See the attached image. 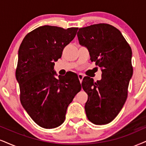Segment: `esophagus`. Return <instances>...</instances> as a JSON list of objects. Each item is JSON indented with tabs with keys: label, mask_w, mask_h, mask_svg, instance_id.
Listing matches in <instances>:
<instances>
[{
	"label": "esophagus",
	"mask_w": 146,
	"mask_h": 146,
	"mask_svg": "<svg viewBox=\"0 0 146 146\" xmlns=\"http://www.w3.org/2000/svg\"><path fill=\"white\" fill-rule=\"evenodd\" d=\"M84 75H83L82 74H81V73L78 74V78H79V81H80L81 83L82 82V80H83V79H84Z\"/></svg>",
	"instance_id": "obj_1"
}]
</instances>
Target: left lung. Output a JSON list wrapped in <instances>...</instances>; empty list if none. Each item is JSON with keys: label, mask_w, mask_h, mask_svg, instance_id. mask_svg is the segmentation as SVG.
<instances>
[{"label": "left lung", "mask_w": 146, "mask_h": 146, "mask_svg": "<svg viewBox=\"0 0 146 146\" xmlns=\"http://www.w3.org/2000/svg\"><path fill=\"white\" fill-rule=\"evenodd\" d=\"M80 45L89 51L90 60L100 67L102 79L85 77L82 88L88 94L87 117L96 125L111 122L122 109L133 75L132 51L119 29L106 23L79 29Z\"/></svg>", "instance_id": "left-lung-1"}]
</instances>
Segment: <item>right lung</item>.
<instances>
[{
    "label": "right lung",
    "mask_w": 146,
    "mask_h": 146,
    "mask_svg": "<svg viewBox=\"0 0 146 146\" xmlns=\"http://www.w3.org/2000/svg\"><path fill=\"white\" fill-rule=\"evenodd\" d=\"M77 27L44 25L23 38L18 51L16 79L20 100L33 121L45 129L60 126L67 107L82 89L77 75H57L54 62L75 38Z\"/></svg>",
    "instance_id": "add662e5"
}]
</instances>
